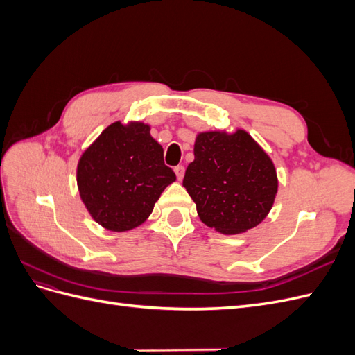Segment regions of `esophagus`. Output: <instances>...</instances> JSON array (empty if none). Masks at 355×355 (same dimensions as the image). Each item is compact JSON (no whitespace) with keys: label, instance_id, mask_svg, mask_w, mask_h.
<instances>
[{"label":"esophagus","instance_id":"34e87169","mask_svg":"<svg viewBox=\"0 0 355 355\" xmlns=\"http://www.w3.org/2000/svg\"><path fill=\"white\" fill-rule=\"evenodd\" d=\"M175 173H176V178L179 179V180H182L184 179V175H185V167L184 166H176L175 167Z\"/></svg>","mask_w":355,"mask_h":355}]
</instances>
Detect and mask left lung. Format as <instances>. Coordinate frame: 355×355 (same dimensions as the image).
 I'll return each instance as SVG.
<instances>
[{
    "mask_svg": "<svg viewBox=\"0 0 355 355\" xmlns=\"http://www.w3.org/2000/svg\"><path fill=\"white\" fill-rule=\"evenodd\" d=\"M184 187L200 219L222 234H240L270 213L278 180L271 158L249 133H200Z\"/></svg>",
    "mask_w": 355,
    "mask_h": 355,
    "instance_id": "left-lung-1",
    "label": "left lung"
}]
</instances>
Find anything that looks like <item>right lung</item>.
<instances>
[{
	"label": "right lung",
	"mask_w": 355,
	"mask_h": 355,
	"mask_svg": "<svg viewBox=\"0 0 355 355\" xmlns=\"http://www.w3.org/2000/svg\"><path fill=\"white\" fill-rule=\"evenodd\" d=\"M163 155L149 125L116 121L106 127L77 168L80 196L92 218L116 232L145 222L161 192L176 180Z\"/></svg>",
	"instance_id": "add662e5"
}]
</instances>
